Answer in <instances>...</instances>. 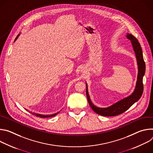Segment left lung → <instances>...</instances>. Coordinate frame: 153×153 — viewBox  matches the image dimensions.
<instances>
[{"label": "left lung", "mask_w": 153, "mask_h": 153, "mask_svg": "<svg viewBox=\"0 0 153 153\" xmlns=\"http://www.w3.org/2000/svg\"><path fill=\"white\" fill-rule=\"evenodd\" d=\"M127 38L131 40L132 45L136 56L138 65V75L136 86L134 93L129 97L118 102L113 105L105 108H100L94 106L90 100L87 88L86 90V97L89 105L92 110L97 114L103 116H115L119 115L131 106L141 97L143 91V77L145 73V63L143 57V53L140 43L138 40L131 34H127ZM87 88V87H86Z\"/></svg>", "instance_id": "1"}]
</instances>
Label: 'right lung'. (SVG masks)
Returning <instances> with one entry per match:
<instances>
[{
    "instance_id": "right-lung-1",
    "label": "right lung",
    "mask_w": 153,
    "mask_h": 153,
    "mask_svg": "<svg viewBox=\"0 0 153 153\" xmlns=\"http://www.w3.org/2000/svg\"><path fill=\"white\" fill-rule=\"evenodd\" d=\"M18 36H19V35L16 37V39L15 40H16L17 39V38L18 37ZM57 113H56V114H53V115H41V114H34V113H32L33 115L34 114L35 116H37V117H41V118H47V117H53V116H55L56 115H57Z\"/></svg>"
}]
</instances>
